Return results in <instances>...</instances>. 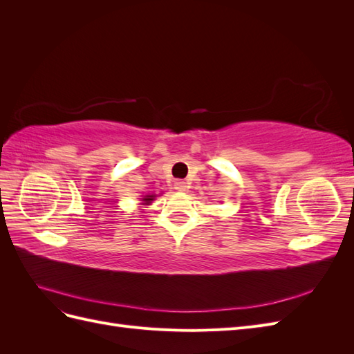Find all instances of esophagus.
I'll list each match as a JSON object with an SVG mask.
<instances>
[{
	"label": "esophagus",
	"instance_id": "obj_1",
	"mask_svg": "<svg viewBox=\"0 0 354 354\" xmlns=\"http://www.w3.org/2000/svg\"><path fill=\"white\" fill-rule=\"evenodd\" d=\"M174 187H176V190H178V192H186L187 190V183L186 181H181V180H177L176 183H174Z\"/></svg>",
	"mask_w": 354,
	"mask_h": 354
}]
</instances>
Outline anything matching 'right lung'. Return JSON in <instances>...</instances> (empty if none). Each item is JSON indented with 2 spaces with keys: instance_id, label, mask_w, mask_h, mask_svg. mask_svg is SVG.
Masks as SVG:
<instances>
[{
  "instance_id": "1",
  "label": "right lung",
  "mask_w": 354,
  "mask_h": 354,
  "mask_svg": "<svg viewBox=\"0 0 354 354\" xmlns=\"http://www.w3.org/2000/svg\"><path fill=\"white\" fill-rule=\"evenodd\" d=\"M153 198H155L153 195H149V196H145V198H143V201H145L146 203H151V202L153 201Z\"/></svg>"
}]
</instances>
